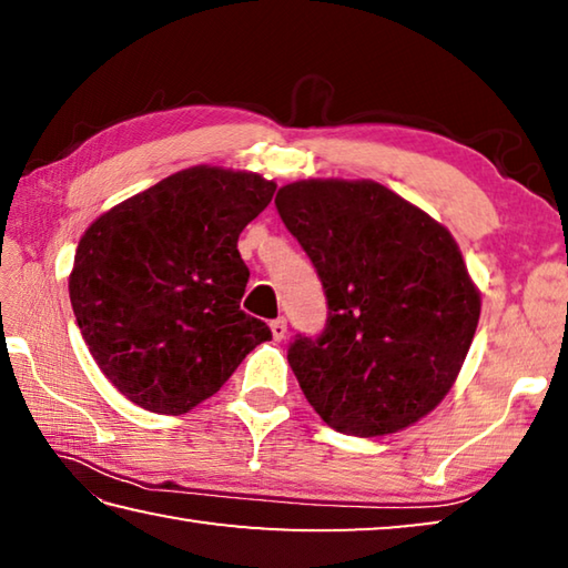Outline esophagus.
Masks as SVG:
<instances>
[{"label": "esophagus", "instance_id": "34e87169", "mask_svg": "<svg viewBox=\"0 0 568 568\" xmlns=\"http://www.w3.org/2000/svg\"><path fill=\"white\" fill-rule=\"evenodd\" d=\"M271 331H273V338H275V341H283L285 333H287V321H285V318H275V321L271 323Z\"/></svg>", "mask_w": 568, "mask_h": 568}]
</instances>
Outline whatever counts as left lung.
Returning <instances> with one entry per match:
<instances>
[{"label": "left lung", "instance_id": "left-lung-1", "mask_svg": "<svg viewBox=\"0 0 568 568\" xmlns=\"http://www.w3.org/2000/svg\"><path fill=\"white\" fill-rule=\"evenodd\" d=\"M275 207L318 273L328 318L287 363L331 428L386 436L434 410L474 341L480 295L448 230L378 182L301 180Z\"/></svg>", "mask_w": 568, "mask_h": 568}]
</instances>
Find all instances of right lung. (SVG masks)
Segmentation results:
<instances>
[{
	"instance_id": "add662e5",
	"label": "right lung",
	"mask_w": 568,
	"mask_h": 568,
	"mask_svg": "<svg viewBox=\"0 0 568 568\" xmlns=\"http://www.w3.org/2000/svg\"><path fill=\"white\" fill-rule=\"evenodd\" d=\"M275 182L190 168L94 220L70 301L92 358L124 398L180 416L220 390L271 328L240 311L250 271L237 237Z\"/></svg>"
}]
</instances>
